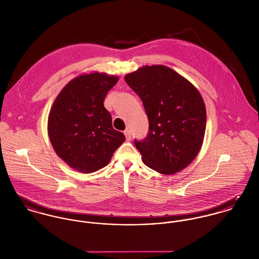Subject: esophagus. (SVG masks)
Instances as JSON below:
<instances>
[{
	"label": "esophagus",
	"mask_w": 259,
	"mask_h": 259,
	"mask_svg": "<svg viewBox=\"0 0 259 259\" xmlns=\"http://www.w3.org/2000/svg\"><path fill=\"white\" fill-rule=\"evenodd\" d=\"M124 135H125L127 141H130V140H131V132H130V130H128V129L125 130V131H124Z\"/></svg>",
	"instance_id": "34e87169"
}]
</instances>
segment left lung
<instances>
[{"instance_id": "8db88e82", "label": "left lung", "mask_w": 259, "mask_h": 259, "mask_svg": "<svg viewBox=\"0 0 259 259\" xmlns=\"http://www.w3.org/2000/svg\"><path fill=\"white\" fill-rule=\"evenodd\" d=\"M141 98L149 119L148 136L135 146L143 163L163 175L188 167L203 142L206 111L199 90L166 65H145L125 75Z\"/></svg>"}]
</instances>
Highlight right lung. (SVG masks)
Instances as JSON below:
<instances>
[{"label": "right lung", "instance_id": "obj_1", "mask_svg": "<svg viewBox=\"0 0 259 259\" xmlns=\"http://www.w3.org/2000/svg\"><path fill=\"white\" fill-rule=\"evenodd\" d=\"M118 80L116 75L97 71L78 75L61 89L52 106L48 120L51 143L75 171L89 174L104 168L125 141L124 134L112 127V117L103 104Z\"/></svg>", "mask_w": 259, "mask_h": 259}]
</instances>
